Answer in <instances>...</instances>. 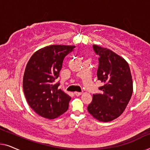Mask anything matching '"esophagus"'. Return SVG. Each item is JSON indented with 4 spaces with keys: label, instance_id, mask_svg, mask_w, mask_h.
<instances>
[{
    "label": "esophagus",
    "instance_id": "1",
    "mask_svg": "<svg viewBox=\"0 0 150 150\" xmlns=\"http://www.w3.org/2000/svg\"><path fill=\"white\" fill-rule=\"evenodd\" d=\"M74 94L76 96H81V94H82V93L81 92H77V91H76V92H74Z\"/></svg>",
    "mask_w": 150,
    "mask_h": 150
}]
</instances>
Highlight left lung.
Wrapping results in <instances>:
<instances>
[{
    "label": "left lung",
    "mask_w": 150,
    "mask_h": 150,
    "mask_svg": "<svg viewBox=\"0 0 150 150\" xmlns=\"http://www.w3.org/2000/svg\"><path fill=\"white\" fill-rule=\"evenodd\" d=\"M99 56L97 76L104 84L100 93L93 95L87 110L100 122H108L120 117L126 109L133 91L130 69L127 61L109 49L93 45Z\"/></svg>",
    "instance_id": "obj_1"
}]
</instances>
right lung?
<instances>
[{
    "instance_id": "add662e5",
    "label": "right lung",
    "mask_w": 150,
    "mask_h": 150,
    "mask_svg": "<svg viewBox=\"0 0 150 150\" xmlns=\"http://www.w3.org/2000/svg\"><path fill=\"white\" fill-rule=\"evenodd\" d=\"M75 46L52 45L36 51L26 66L23 89L28 105L39 115L55 119L69 107L71 97L58 87L55 81L62 68L63 59Z\"/></svg>"
}]
</instances>
